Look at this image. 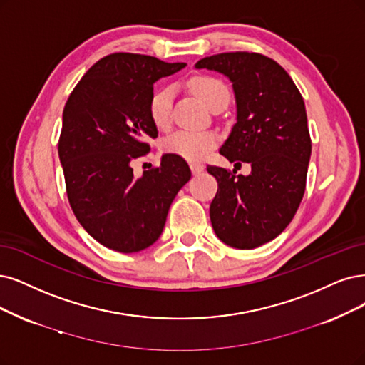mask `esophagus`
<instances>
[{"label": "esophagus", "mask_w": 365, "mask_h": 365, "mask_svg": "<svg viewBox=\"0 0 365 365\" xmlns=\"http://www.w3.org/2000/svg\"><path fill=\"white\" fill-rule=\"evenodd\" d=\"M203 170H205V165H203V164H197V162H192V164H191V171H192V174H200Z\"/></svg>", "instance_id": "1"}]
</instances>
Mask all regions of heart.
<instances>
[{
    "mask_svg": "<svg viewBox=\"0 0 365 365\" xmlns=\"http://www.w3.org/2000/svg\"><path fill=\"white\" fill-rule=\"evenodd\" d=\"M187 87L207 108H212L218 101L228 98V90L220 79L212 76H194L187 83ZM174 90L164 87L152 94L148 101V115L155 126L167 128L171 121V103ZM218 135L210 130H178L171 133L164 141L165 150L187 160L205 159L212 148L218 144Z\"/></svg>",
    "mask_w": 365,
    "mask_h": 365,
    "instance_id": "b5f03b06",
    "label": "heart"
}]
</instances>
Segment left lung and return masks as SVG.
<instances>
[{
  "label": "left lung",
  "instance_id": "1",
  "mask_svg": "<svg viewBox=\"0 0 365 365\" xmlns=\"http://www.w3.org/2000/svg\"><path fill=\"white\" fill-rule=\"evenodd\" d=\"M195 67L233 83L236 123L220 153L251 164L248 175L207 167L218 182L212 227L227 245L257 248L284 232L305 192L312 138L304 99L289 73L262 53H217Z\"/></svg>",
  "mask_w": 365,
  "mask_h": 365
}]
</instances>
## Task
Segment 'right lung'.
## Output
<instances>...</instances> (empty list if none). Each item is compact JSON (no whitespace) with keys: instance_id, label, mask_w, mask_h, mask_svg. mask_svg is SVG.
I'll list each match as a JSON object with an SVG mask.
<instances>
[{"instance_id":"right-lung-1","label":"right lung","mask_w":365,"mask_h":365,"mask_svg":"<svg viewBox=\"0 0 365 365\" xmlns=\"http://www.w3.org/2000/svg\"><path fill=\"white\" fill-rule=\"evenodd\" d=\"M185 66L115 52L90 67L64 105L58 156L67 198L79 224L106 248L129 254L155 244L174 197L191 179L174 153L138 179L130 167L158 137L148 115L153 84Z\"/></svg>"}]
</instances>
